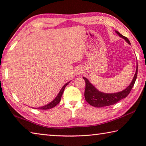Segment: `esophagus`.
Segmentation results:
<instances>
[{"label": "esophagus", "mask_w": 146, "mask_h": 146, "mask_svg": "<svg viewBox=\"0 0 146 146\" xmlns=\"http://www.w3.org/2000/svg\"><path fill=\"white\" fill-rule=\"evenodd\" d=\"M82 73V70H81V69H79V68H78L77 70H76V75H80V74Z\"/></svg>", "instance_id": "34e87169"}]
</instances>
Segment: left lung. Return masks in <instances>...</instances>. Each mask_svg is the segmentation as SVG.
<instances>
[{
  "label": "left lung",
  "instance_id": "obj_1",
  "mask_svg": "<svg viewBox=\"0 0 146 146\" xmlns=\"http://www.w3.org/2000/svg\"><path fill=\"white\" fill-rule=\"evenodd\" d=\"M118 36H120L121 38L124 39L127 42L131 44L129 40L125 36H123L121 35L119 32L115 31ZM137 73H138V64L137 65V70L133 78L130 83V84L127 87L120 92L115 93H106L101 92L98 91L92 84H91L88 78L86 77H83L86 82V89L84 92V97L85 99L87 101L88 104L94 107L97 108H102L104 106H108L111 105H113L117 103L118 101L123 99L127 97L130 93L131 90L133 88V86L135 84L136 79L137 77Z\"/></svg>",
  "mask_w": 146,
  "mask_h": 146
}]
</instances>
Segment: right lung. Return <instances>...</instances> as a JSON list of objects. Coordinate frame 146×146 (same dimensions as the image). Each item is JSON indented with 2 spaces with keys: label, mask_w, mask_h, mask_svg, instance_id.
I'll return each instance as SVG.
<instances>
[{
  "label": "right lung",
  "mask_w": 146,
  "mask_h": 146,
  "mask_svg": "<svg viewBox=\"0 0 146 146\" xmlns=\"http://www.w3.org/2000/svg\"><path fill=\"white\" fill-rule=\"evenodd\" d=\"M70 82H68L65 84L64 85V86L62 89L60 90V91H59L58 94L57 95V96L55 97V99H54L53 101H51L50 103H49L48 104L45 105L44 106H42V107L40 108H35V109H37V110H49V109H51L54 107H55V106L58 104L60 102V100H61V97H62V94L64 93V89L66 87V86H67L69 83Z\"/></svg>",
  "instance_id": "1"
}]
</instances>
